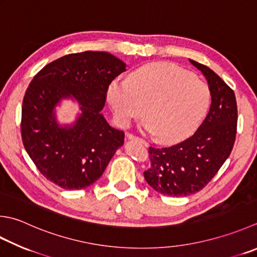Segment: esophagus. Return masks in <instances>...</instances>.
<instances>
[{"label":"esophagus","instance_id":"1","mask_svg":"<svg viewBox=\"0 0 257 257\" xmlns=\"http://www.w3.org/2000/svg\"><path fill=\"white\" fill-rule=\"evenodd\" d=\"M127 138L129 139V140H136V142H139V143H142L143 145H147V143L145 142L144 139H142V138H139V137H137V136H135V135H133V134H127Z\"/></svg>","mask_w":257,"mask_h":257}]
</instances>
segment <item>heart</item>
<instances>
[{"label":"heart","instance_id":"1","mask_svg":"<svg viewBox=\"0 0 257 257\" xmlns=\"http://www.w3.org/2000/svg\"><path fill=\"white\" fill-rule=\"evenodd\" d=\"M107 98L117 121L129 125L133 119L146 118L143 128L160 142L175 143L199 124L207 111L210 93L202 80L168 62L143 65L128 80H113Z\"/></svg>","mask_w":257,"mask_h":257}]
</instances>
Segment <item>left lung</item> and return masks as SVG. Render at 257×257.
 <instances>
[{
  "mask_svg": "<svg viewBox=\"0 0 257 257\" xmlns=\"http://www.w3.org/2000/svg\"><path fill=\"white\" fill-rule=\"evenodd\" d=\"M207 80L212 103L192 137L169 147H149L144 177L163 195L188 196L207 185L232 152L237 125L235 93L212 69L189 59Z\"/></svg>",
  "mask_w": 257,
  "mask_h": 257,
  "instance_id": "obj_1",
  "label": "left lung"
}]
</instances>
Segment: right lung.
Returning <instances> with one entry per match:
<instances>
[{"instance_id":"add662e5","label":"right lung","mask_w":257,"mask_h":257,"mask_svg":"<svg viewBox=\"0 0 257 257\" xmlns=\"http://www.w3.org/2000/svg\"><path fill=\"white\" fill-rule=\"evenodd\" d=\"M123 71L125 63L114 55L84 51L55 60L33 78L22 104V142L50 182L64 189L87 188L123 145V132L101 113L109 84ZM63 99L79 104L72 124L56 119Z\"/></svg>"}]
</instances>
